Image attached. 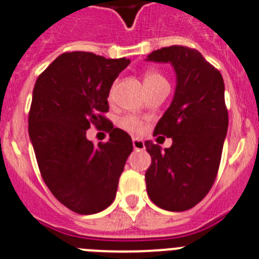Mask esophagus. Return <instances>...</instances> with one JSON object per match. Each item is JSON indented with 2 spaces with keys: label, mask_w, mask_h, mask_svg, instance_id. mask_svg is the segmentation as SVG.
<instances>
[{
  "label": "esophagus",
  "mask_w": 259,
  "mask_h": 259,
  "mask_svg": "<svg viewBox=\"0 0 259 259\" xmlns=\"http://www.w3.org/2000/svg\"><path fill=\"white\" fill-rule=\"evenodd\" d=\"M133 147L134 150H145V142H143L142 140H140V138H133Z\"/></svg>",
  "instance_id": "obj_1"
}]
</instances>
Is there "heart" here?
Wrapping results in <instances>:
<instances>
[{"label": "heart", "mask_w": 259, "mask_h": 259, "mask_svg": "<svg viewBox=\"0 0 259 259\" xmlns=\"http://www.w3.org/2000/svg\"><path fill=\"white\" fill-rule=\"evenodd\" d=\"M143 84H145V88L147 87H155L160 85V84H167V80L163 77V75H160L159 72L156 71H147L143 76ZM121 126L123 129L130 132V133L138 134L142 132L143 125L141 122V119L136 116H127L121 121Z\"/></svg>", "instance_id": "obj_1"}]
</instances>
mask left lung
<instances>
[{
	"mask_svg": "<svg viewBox=\"0 0 259 259\" xmlns=\"http://www.w3.org/2000/svg\"><path fill=\"white\" fill-rule=\"evenodd\" d=\"M146 60L171 63L177 73L172 103L154 129L172 145L162 151L145 142L151 156L147 195L162 209L182 212L200 203L216 179L228 132L224 80L197 50L184 46L156 50Z\"/></svg>",
	"mask_w": 259,
	"mask_h": 259,
	"instance_id": "left-lung-1",
	"label": "left lung"
}]
</instances>
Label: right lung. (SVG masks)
Segmentation results:
<instances>
[{
  "label": "right lung",
  "mask_w": 259,
  "mask_h": 259,
  "mask_svg": "<svg viewBox=\"0 0 259 259\" xmlns=\"http://www.w3.org/2000/svg\"><path fill=\"white\" fill-rule=\"evenodd\" d=\"M129 63L92 52H64L36 79L29 136L39 171L52 195L76 213L109 207L133 151L129 134L104 117L113 81ZM92 124L104 126L108 143L95 147L86 140Z\"/></svg>",
  "instance_id": "obj_1"
}]
</instances>
